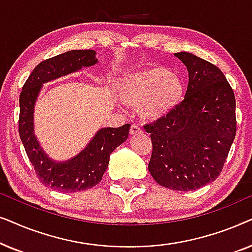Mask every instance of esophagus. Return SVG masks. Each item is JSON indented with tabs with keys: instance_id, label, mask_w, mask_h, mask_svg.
<instances>
[{
	"instance_id": "obj_1",
	"label": "esophagus",
	"mask_w": 252,
	"mask_h": 252,
	"mask_svg": "<svg viewBox=\"0 0 252 252\" xmlns=\"http://www.w3.org/2000/svg\"><path fill=\"white\" fill-rule=\"evenodd\" d=\"M141 132H142V129H141L140 126H137V125H132V126H130L129 133L132 134V135H134V134H140Z\"/></svg>"
}]
</instances>
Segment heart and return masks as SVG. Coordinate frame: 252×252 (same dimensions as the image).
Masks as SVG:
<instances>
[{"mask_svg":"<svg viewBox=\"0 0 252 252\" xmlns=\"http://www.w3.org/2000/svg\"><path fill=\"white\" fill-rule=\"evenodd\" d=\"M186 86L181 77L164 66L137 71L124 79L120 98L133 108H139L144 120H158L173 111L185 96Z\"/></svg>","mask_w":252,"mask_h":252,"instance_id":"1","label":"heart"}]
</instances>
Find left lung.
<instances>
[{"label":"left lung","mask_w":252,"mask_h":252,"mask_svg":"<svg viewBox=\"0 0 252 252\" xmlns=\"http://www.w3.org/2000/svg\"><path fill=\"white\" fill-rule=\"evenodd\" d=\"M187 66L185 99L167 116L144 126L153 153L148 170L173 190H195L221 173L236 134L235 96L221 71L189 53H175Z\"/></svg>","instance_id":"left-lung-1"}]
</instances>
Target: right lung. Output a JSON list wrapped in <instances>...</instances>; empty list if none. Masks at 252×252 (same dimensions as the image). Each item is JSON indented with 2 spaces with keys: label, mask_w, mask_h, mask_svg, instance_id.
Masks as SVG:
<instances>
[{
  "label": "right lung",
  "mask_w": 252,
  "mask_h": 252,
  "mask_svg": "<svg viewBox=\"0 0 252 252\" xmlns=\"http://www.w3.org/2000/svg\"><path fill=\"white\" fill-rule=\"evenodd\" d=\"M95 54L94 50H71L41 62L24 84L19 96L18 130L27 157L40 182L58 191L87 190L97 185L109 165L110 154L128 137L129 124L118 128H102L78 156L56 163L47 157L34 135V104L42 84L96 64Z\"/></svg>",
  "instance_id": "obj_1"
}]
</instances>
